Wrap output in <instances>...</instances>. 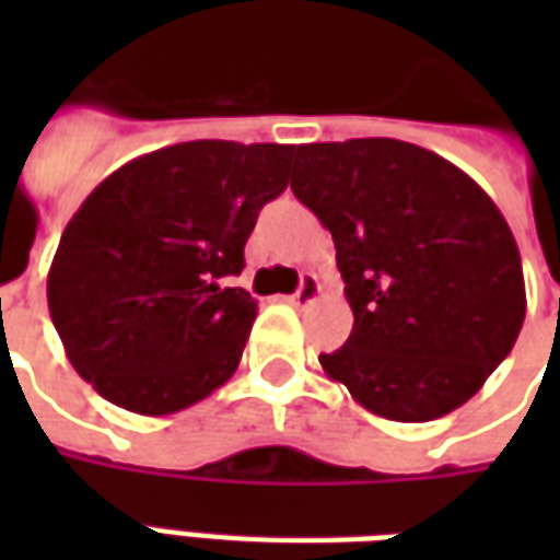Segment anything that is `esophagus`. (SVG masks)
<instances>
[{
  "instance_id": "obj_1",
  "label": "esophagus",
  "mask_w": 560,
  "mask_h": 560,
  "mask_svg": "<svg viewBox=\"0 0 560 560\" xmlns=\"http://www.w3.org/2000/svg\"><path fill=\"white\" fill-rule=\"evenodd\" d=\"M317 293H320V284H317V279L312 276V272H305L303 281H300V288H296V293L288 296V303L296 305V308H305V305L315 303Z\"/></svg>"
}]
</instances>
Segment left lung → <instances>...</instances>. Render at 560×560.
Masks as SVG:
<instances>
[{"label": "left lung", "instance_id": "left-lung-1", "mask_svg": "<svg viewBox=\"0 0 560 560\" xmlns=\"http://www.w3.org/2000/svg\"><path fill=\"white\" fill-rule=\"evenodd\" d=\"M291 188L332 233L353 312L345 348L320 353L324 372L384 420L465 405L525 320L522 257L492 197L393 138L296 147Z\"/></svg>", "mask_w": 560, "mask_h": 560}]
</instances>
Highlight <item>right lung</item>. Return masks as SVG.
<instances>
[{
  "label": "right lung",
  "instance_id": "1",
  "mask_svg": "<svg viewBox=\"0 0 560 560\" xmlns=\"http://www.w3.org/2000/svg\"><path fill=\"white\" fill-rule=\"evenodd\" d=\"M296 147L191 140L128 161L62 231L47 305L98 396L143 417L185 411L236 372L257 317L243 288L257 212Z\"/></svg>",
  "mask_w": 560,
  "mask_h": 560
}]
</instances>
